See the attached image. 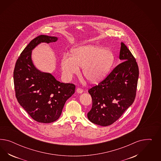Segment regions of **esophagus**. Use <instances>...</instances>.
I'll return each mask as SVG.
<instances>
[{
  "instance_id": "1",
  "label": "esophagus",
  "mask_w": 161,
  "mask_h": 161,
  "mask_svg": "<svg viewBox=\"0 0 161 161\" xmlns=\"http://www.w3.org/2000/svg\"><path fill=\"white\" fill-rule=\"evenodd\" d=\"M77 92L78 93H82L83 92V89L81 88H78L77 89Z\"/></svg>"
}]
</instances>
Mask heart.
<instances>
[{"label":"heart","instance_id":"obj_1","mask_svg":"<svg viewBox=\"0 0 161 161\" xmlns=\"http://www.w3.org/2000/svg\"><path fill=\"white\" fill-rule=\"evenodd\" d=\"M114 62L112 51L98 47H86L74 49L72 57L65 54L61 60L64 78L70 80L83 68L84 77L88 81L96 82L107 74Z\"/></svg>","mask_w":161,"mask_h":161}]
</instances>
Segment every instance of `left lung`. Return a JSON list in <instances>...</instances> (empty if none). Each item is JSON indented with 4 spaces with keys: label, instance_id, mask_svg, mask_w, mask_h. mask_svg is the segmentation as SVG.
<instances>
[{
    "label": "left lung",
    "instance_id": "8db88e82",
    "mask_svg": "<svg viewBox=\"0 0 161 161\" xmlns=\"http://www.w3.org/2000/svg\"><path fill=\"white\" fill-rule=\"evenodd\" d=\"M119 58L123 62L98 85L88 90L92 98V107L87 113L88 119L100 126L112 125L136 97L139 67L136 59L123 42Z\"/></svg>",
    "mask_w": 161,
    "mask_h": 161
}]
</instances>
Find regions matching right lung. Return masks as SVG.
Here are the masks:
<instances>
[{"label":"right lung","mask_w":161,"mask_h":161,"mask_svg":"<svg viewBox=\"0 0 161 161\" xmlns=\"http://www.w3.org/2000/svg\"><path fill=\"white\" fill-rule=\"evenodd\" d=\"M57 40V37L43 35L35 37L21 53L14 71L17 100L29 116L39 123L58 119L65 103L75 92L74 84L59 82L51 74L38 70L32 62V50L38 44Z\"/></svg>","instance_id":"add662e5"}]
</instances>
